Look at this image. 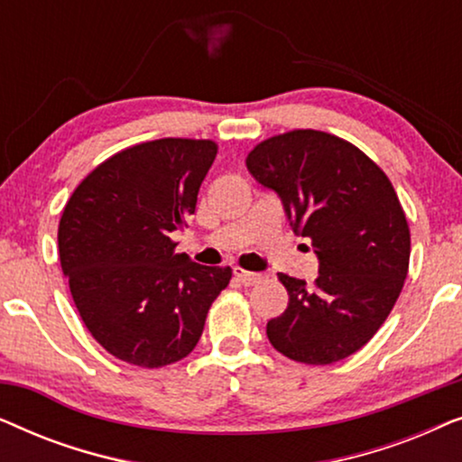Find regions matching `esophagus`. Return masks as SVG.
<instances>
[{
    "instance_id": "1",
    "label": "esophagus",
    "mask_w": 462,
    "mask_h": 462,
    "mask_svg": "<svg viewBox=\"0 0 462 462\" xmlns=\"http://www.w3.org/2000/svg\"><path fill=\"white\" fill-rule=\"evenodd\" d=\"M233 275H236V280L239 283H244V286H254V283L261 282V277H263V273H254V271H245L242 267L233 269Z\"/></svg>"
}]
</instances>
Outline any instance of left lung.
<instances>
[{
    "label": "left lung",
    "mask_w": 462,
    "mask_h": 462,
    "mask_svg": "<svg viewBox=\"0 0 462 462\" xmlns=\"http://www.w3.org/2000/svg\"><path fill=\"white\" fill-rule=\"evenodd\" d=\"M245 166L319 258L313 286L277 275L290 302L267 324L269 343L300 364L349 357L384 324L408 275L410 229L393 185L356 144L319 130L271 136Z\"/></svg>",
    "instance_id": "1"
}]
</instances>
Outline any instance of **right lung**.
Returning a JSON list of instances; mask_svg holds the SVG:
<instances>
[{
    "label": "right lung",
    "instance_id": "right-lung-1",
    "mask_svg": "<svg viewBox=\"0 0 462 462\" xmlns=\"http://www.w3.org/2000/svg\"><path fill=\"white\" fill-rule=\"evenodd\" d=\"M217 143L160 138L119 151L79 182L59 225L75 307L122 362L162 368L187 357L231 267L176 254L172 233L195 212Z\"/></svg>",
    "mask_w": 462,
    "mask_h": 462
}]
</instances>
